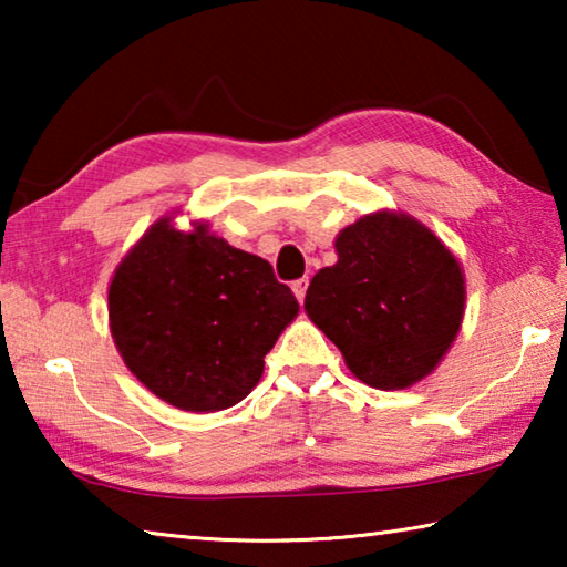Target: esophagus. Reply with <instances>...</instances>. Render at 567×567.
Here are the masks:
<instances>
[{
    "instance_id": "34e87169",
    "label": "esophagus",
    "mask_w": 567,
    "mask_h": 567,
    "mask_svg": "<svg viewBox=\"0 0 567 567\" xmlns=\"http://www.w3.org/2000/svg\"><path fill=\"white\" fill-rule=\"evenodd\" d=\"M307 285H310V280H307V277H300V280H295L292 282V292H295V297L297 300H305V292H307Z\"/></svg>"
}]
</instances>
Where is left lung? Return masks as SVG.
I'll list each match as a JSON object with an SVG mask.
<instances>
[{
	"label": "left lung",
	"instance_id": "8db88e82",
	"mask_svg": "<svg viewBox=\"0 0 567 567\" xmlns=\"http://www.w3.org/2000/svg\"><path fill=\"white\" fill-rule=\"evenodd\" d=\"M338 262L312 277L310 320L338 344L354 378L400 390L435 370L463 322V270L408 215L378 213L334 239Z\"/></svg>",
	"mask_w": 567,
	"mask_h": 567
}]
</instances>
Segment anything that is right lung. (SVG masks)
<instances>
[{"mask_svg":"<svg viewBox=\"0 0 567 567\" xmlns=\"http://www.w3.org/2000/svg\"><path fill=\"white\" fill-rule=\"evenodd\" d=\"M300 312L262 257L197 225L159 219L110 285V328L122 360L169 405L215 412L249 395L265 354Z\"/></svg>","mask_w":567,"mask_h":567,"instance_id":"add662e5","label":"right lung"}]
</instances>
